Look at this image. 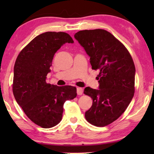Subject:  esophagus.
Listing matches in <instances>:
<instances>
[{
  "label": "esophagus",
  "mask_w": 154,
  "mask_h": 154,
  "mask_svg": "<svg viewBox=\"0 0 154 154\" xmlns=\"http://www.w3.org/2000/svg\"><path fill=\"white\" fill-rule=\"evenodd\" d=\"M83 90L81 88H77V94L78 95H81L82 94H83Z\"/></svg>",
  "instance_id": "obj_1"
}]
</instances>
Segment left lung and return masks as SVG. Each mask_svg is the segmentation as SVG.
I'll return each instance as SVG.
<instances>
[{"label":"left lung","instance_id":"left-lung-1","mask_svg":"<svg viewBox=\"0 0 154 154\" xmlns=\"http://www.w3.org/2000/svg\"><path fill=\"white\" fill-rule=\"evenodd\" d=\"M74 38L90 57L92 69L100 71L99 89L84 90V94L92 99L85 119L92 125L104 127L119 119L131 102L135 66L127 48L106 30L80 31Z\"/></svg>","mask_w":154,"mask_h":154}]
</instances>
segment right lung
<instances>
[{
	"label": "right lung",
	"mask_w": 154,
	"mask_h": 154,
	"mask_svg": "<svg viewBox=\"0 0 154 154\" xmlns=\"http://www.w3.org/2000/svg\"><path fill=\"white\" fill-rule=\"evenodd\" d=\"M66 43H73L66 33H41L20 52L14 64V98L27 117L43 128L57 125L62 121L64 102L77 95L75 87L46 83L54 54Z\"/></svg>",
	"instance_id": "right-lung-1"
}]
</instances>
